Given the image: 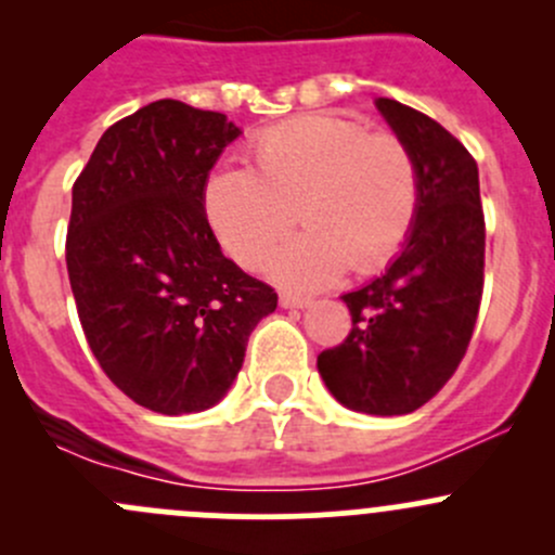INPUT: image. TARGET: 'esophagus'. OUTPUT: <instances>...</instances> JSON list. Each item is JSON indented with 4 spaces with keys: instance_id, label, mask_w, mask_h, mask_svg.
<instances>
[{
    "instance_id": "obj_1",
    "label": "esophagus",
    "mask_w": 555,
    "mask_h": 555,
    "mask_svg": "<svg viewBox=\"0 0 555 555\" xmlns=\"http://www.w3.org/2000/svg\"><path fill=\"white\" fill-rule=\"evenodd\" d=\"M279 304H282L284 309H306V306H311V298L298 293H282L279 295Z\"/></svg>"
}]
</instances>
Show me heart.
<instances>
[{
    "instance_id": "heart-1",
    "label": "heart",
    "mask_w": 555,
    "mask_h": 555,
    "mask_svg": "<svg viewBox=\"0 0 555 555\" xmlns=\"http://www.w3.org/2000/svg\"><path fill=\"white\" fill-rule=\"evenodd\" d=\"M249 171L222 169L204 188V211L222 249L260 268L295 222L300 233L271 260L279 282L319 287L349 266L376 273L402 249L422 201L411 147L338 115H304L266 128L246 150Z\"/></svg>"
}]
</instances>
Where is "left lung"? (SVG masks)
I'll return each mask as SVG.
<instances>
[{"instance_id":"obj_1","label":"left lung","mask_w":555,"mask_h":555,"mask_svg":"<svg viewBox=\"0 0 555 555\" xmlns=\"http://www.w3.org/2000/svg\"><path fill=\"white\" fill-rule=\"evenodd\" d=\"M376 106L416 158L422 201L386 273L344 295L351 333L317 367L340 405L402 416L433 400L467 351L483 295L486 222L467 147L413 106Z\"/></svg>"}]
</instances>
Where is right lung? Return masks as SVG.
I'll list each match as a JSON object with an SVG mask.
<instances>
[{"instance_id":"right-lung-1","label":"right lung","mask_w":555,"mask_h":555,"mask_svg":"<svg viewBox=\"0 0 555 555\" xmlns=\"http://www.w3.org/2000/svg\"><path fill=\"white\" fill-rule=\"evenodd\" d=\"M222 112L160 99L104 131L72 188L66 271L109 382L166 416L225 397L276 293L222 255L204 188L238 137Z\"/></svg>"}]
</instances>
